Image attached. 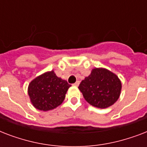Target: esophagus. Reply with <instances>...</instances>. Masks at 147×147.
Listing matches in <instances>:
<instances>
[{
  "label": "esophagus",
  "mask_w": 147,
  "mask_h": 147,
  "mask_svg": "<svg viewBox=\"0 0 147 147\" xmlns=\"http://www.w3.org/2000/svg\"><path fill=\"white\" fill-rule=\"evenodd\" d=\"M79 83H80V82L79 81H77L75 84H73V86H76V87H78V85H79Z\"/></svg>",
  "instance_id": "esophagus-1"
}]
</instances>
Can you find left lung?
I'll use <instances>...</instances> for the list:
<instances>
[{
    "instance_id": "8db88e82",
    "label": "left lung",
    "mask_w": 147,
    "mask_h": 147,
    "mask_svg": "<svg viewBox=\"0 0 147 147\" xmlns=\"http://www.w3.org/2000/svg\"><path fill=\"white\" fill-rule=\"evenodd\" d=\"M122 84L116 74L105 68H94L82 81L78 89L88 104L107 108L118 100Z\"/></svg>"
}]
</instances>
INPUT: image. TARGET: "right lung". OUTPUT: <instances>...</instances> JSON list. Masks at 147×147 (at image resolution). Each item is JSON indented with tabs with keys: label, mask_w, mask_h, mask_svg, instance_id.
I'll return each instance as SVG.
<instances>
[{
	"label": "right lung",
	"mask_w": 147,
	"mask_h": 147,
	"mask_svg": "<svg viewBox=\"0 0 147 147\" xmlns=\"http://www.w3.org/2000/svg\"><path fill=\"white\" fill-rule=\"evenodd\" d=\"M71 85L55 75V71H46L31 81L28 85V95L35 108L48 111L56 108L64 100Z\"/></svg>",
	"instance_id": "1"
}]
</instances>
